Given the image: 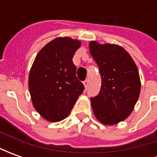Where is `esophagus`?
<instances>
[{
  "label": "esophagus",
  "mask_w": 157,
  "mask_h": 157,
  "mask_svg": "<svg viewBox=\"0 0 157 157\" xmlns=\"http://www.w3.org/2000/svg\"><path fill=\"white\" fill-rule=\"evenodd\" d=\"M83 84H84V86H85V88L87 89V87H88V85H89V80H88V79L85 80V81L83 82Z\"/></svg>",
  "instance_id": "esophagus-1"
}]
</instances>
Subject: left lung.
Instances as JSON below:
<instances>
[{
	"label": "left lung",
	"mask_w": 157,
	"mask_h": 157,
	"mask_svg": "<svg viewBox=\"0 0 157 157\" xmlns=\"http://www.w3.org/2000/svg\"><path fill=\"white\" fill-rule=\"evenodd\" d=\"M90 53L102 79L98 95L91 98L94 115L103 124L113 125L131 113L140 92L138 69L121 46L91 41Z\"/></svg>",
	"instance_id": "obj_1"
}]
</instances>
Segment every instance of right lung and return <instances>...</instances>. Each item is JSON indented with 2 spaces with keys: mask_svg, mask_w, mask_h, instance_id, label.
<instances>
[{
  "mask_svg": "<svg viewBox=\"0 0 157 157\" xmlns=\"http://www.w3.org/2000/svg\"><path fill=\"white\" fill-rule=\"evenodd\" d=\"M81 42L69 37L56 38L39 52L29 72V87L33 104L49 122L70 114L85 89L76 75L72 59Z\"/></svg>",
  "mask_w": 157,
  "mask_h": 157,
  "instance_id": "right-lung-1",
  "label": "right lung"
}]
</instances>
